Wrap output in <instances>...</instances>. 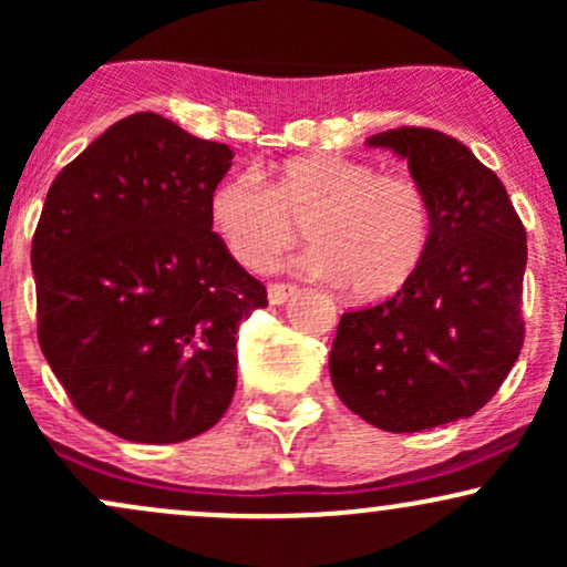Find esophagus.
Listing matches in <instances>:
<instances>
[{"instance_id": "1", "label": "esophagus", "mask_w": 567, "mask_h": 567, "mask_svg": "<svg viewBox=\"0 0 567 567\" xmlns=\"http://www.w3.org/2000/svg\"><path fill=\"white\" fill-rule=\"evenodd\" d=\"M292 292H296V285H285V282L269 285V303L271 306H282L292 296Z\"/></svg>"}]
</instances>
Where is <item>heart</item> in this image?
Returning <instances> with one entry per match:
<instances>
[{
    "instance_id": "obj_1",
    "label": "heart",
    "mask_w": 567,
    "mask_h": 567,
    "mask_svg": "<svg viewBox=\"0 0 567 567\" xmlns=\"http://www.w3.org/2000/svg\"><path fill=\"white\" fill-rule=\"evenodd\" d=\"M213 229L239 264L271 269L298 239H311L301 266L341 282L360 301L392 296L415 275L432 239V202L402 173L362 159L309 154L266 178L239 173L210 194Z\"/></svg>"
}]
</instances>
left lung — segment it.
<instances>
[{"mask_svg":"<svg viewBox=\"0 0 567 567\" xmlns=\"http://www.w3.org/2000/svg\"><path fill=\"white\" fill-rule=\"evenodd\" d=\"M408 159L432 202V239L386 301L343 311L330 379L351 413L383 432L470 419L498 392L525 338V226L498 175L429 127L368 138Z\"/></svg>","mask_w":567,"mask_h":567,"instance_id":"1","label":"left lung"}]
</instances>
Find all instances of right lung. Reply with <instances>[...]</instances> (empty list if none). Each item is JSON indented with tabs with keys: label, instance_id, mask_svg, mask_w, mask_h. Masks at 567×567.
<instances>
[{
	"label": "right lung",
	"instance_id": "obj_1",
	"mask_svg": "<svg viewBox=\"0 0 567 567\" xmlns=\"http://www.w3.org/2000/svg\"><path fill=\"white\" fill-rule=\"evenodd\" d=\"M152 112L55 175L31 243L37 336L69 400L116 437L167 445L216 426L237 386V330L266 288L213 231L231 167Z\"/></svg>",
	"mask_w": 567,
	"mask_h": 567
}]
</instances>
